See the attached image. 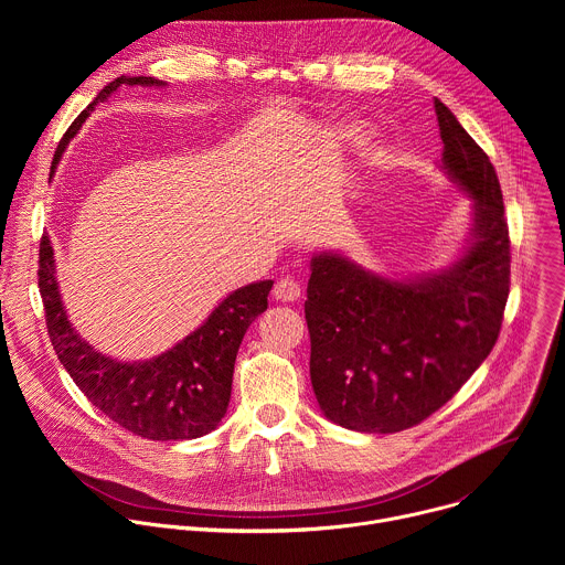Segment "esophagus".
I'll use <instances>...</instances> for the list:
<instances>
[{"mask_svg":"<svg viewBox=\"0 0 565 565\" xmlns=\"http://www.w3.org/2000/svg\"><path fill=\"white\" fill-rule=\"evenodd\" d=\"M299 295H301V288H299V284L295 281V279H279L277 284H275V288H273V297L277 299V301H297L299 299Z\"/></svg>","mask_w":565,"mask_h":565,"instance_id":"34e87169","label":"esophagus"}]
</instances>
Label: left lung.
I'll return each mask as SVG.
<instances>
[{
    "label": "left lung",
    "mask_w": 565,
    "mask_h": 565,
    "mask_svg": "<svg viewBox=\"0 0 565 565\" xmlns=\"http://www.w3.org/2000/svg\"><path fill=\"white\" fill-rule=\"evenodd\" d=\"M440 168L473 201L462 257L438 275L386 279L338 253L310 259V382L335 425L395 434L420 425L494 349L510 295V234L490 156L434 103Z\"/></svg>",
    "instance_id": "1"
}]
</instances>
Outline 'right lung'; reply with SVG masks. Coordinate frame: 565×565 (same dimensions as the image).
Instances as JSON below:
<instances>
[{
  "mask_svg": "<svg viewBox=\"0 0 565 565\" xmlns=\"http://www.w3.org/2000/svg\"><path fill=\"white\" fill-rule=\"evenodd\" d=\"M120 85L160 87L163 83L145 75H120L109 83L68 127L55 149L51 170L57 168L62 151L94 111L96 103L107 100ZM38 286L57 360L92 405L140 438L192 440L216 429L225 416L241 340L268 308L273 281L248 284L230 292L194 333L147 362L107 358L73 331L60 299L53 248L46 234L40 241Z\"/></svg>",
  "mask_w": 565,
  "mask_h": 565,
  "instance_id": "add662e5",
  "label": "right lung"
}]
</instances>
